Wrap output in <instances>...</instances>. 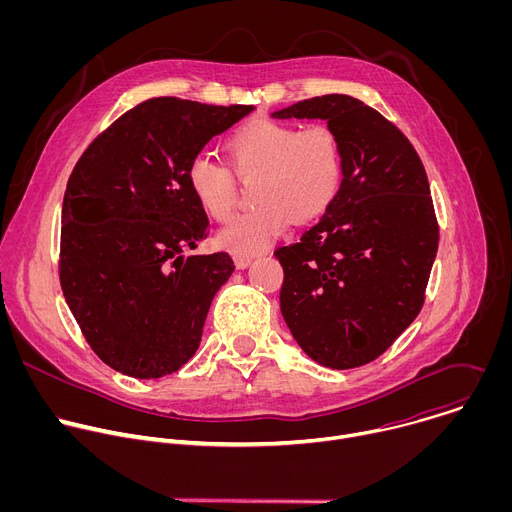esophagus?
I'll return each instance as SVG.
<instances>
[{
  "label": "esophagus",
  "mask_w": 512,
  "mask_h": 512,
  "mask_svg": "<svg viewBox=\"0 0 512 512\" xmlns=\"http://www.w3.org/2000/svg\"><path fill=\"white\" fill-rule=\"evenodd\" d=\"M251 261H253V257H249V255H235L237 269H247L251 265Z\"/></svg>",
  "instance_id": "34e87169"
}]
</instances>
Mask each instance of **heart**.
Wrapping results in <instances>:
<instances>
[{
    "label": "heart",
    "instance_id": "b5f03b06",
    "mask_svg": "<svg viewBox=\"0 0 512 512\" xmlns=\"http://www.w3.org/2000/svg\"><path fill=\"white\" fill-rule=\"evenodd\" d=\"M229 168L198 154L186 178L198 206L225 223L237 202V180L255 178V208L235 216L216 245L235 255L263 251L296 223L322 216L342 184V150L336 133L322 123L296 127L275 119H251L227 141Z\"/></svg>",
    "mask_w": 512,
    "mask_h": 512
}]
</instances>
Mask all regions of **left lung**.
Returning a JSON list of instances; mask_svg holds the SVG:
<instances>
[{"label": "left lung", "instance_id": "left-lung-1", "mask_svg": "<svg viewBox=\"0 0 512 512\" xmlns=\"http://www.w3.org/2000/svg\"><path fill=\"white\" fill-rule=\"evenodd\" d=\"M273 117L324 119L342 150L334 202L300 243L275 251L283 320L322 367H362L425 302L440 243L425 168L401 129L354 97H314Z\"/></svg>", "mask_w": 512, "mask_h": 512}]
</instances>
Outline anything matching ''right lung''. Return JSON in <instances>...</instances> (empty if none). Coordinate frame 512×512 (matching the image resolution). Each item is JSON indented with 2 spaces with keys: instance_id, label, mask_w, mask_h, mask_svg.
Returning a JSON list of instances; mask_svg holds the SVG:
<instances>
[{
  "instance_id": "1",
  "label": "right lung",
  "mask_w": 512,
  "mask_h": 512,
  "mask_svg": "<svg viewBox=\"0 0 512 512\" xmlns=\"http://www.w3.org/2000/svg\"><path fill=\"white\" fill-rule=\"evenodd\" d=\"M251 111L143 101L95 137L72 170L60 285L89 346L117 373L160 379L198 350L212 298L235 263L229 253L184 257L208 233L186 172L214 135Z\"/></svg>"
}]
</instances>
